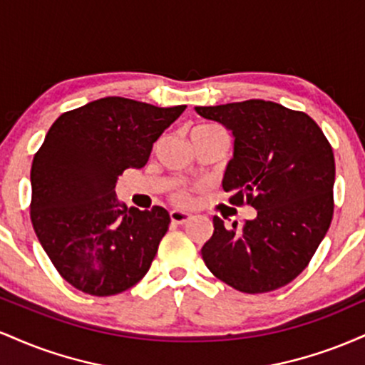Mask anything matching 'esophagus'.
Listing matches in <instances>:
<instances>
[{
  "mask_svg": "<svg viewBox=\"0 0 365 365\" xmlns=\"http://www.w3.org/2000/svg\"><path fill=\"white\" fill-rule=\"evenodd\" d=\"M170 217H171V223H175V225H183V223H187L188 220H190V215H188V212H185V211H180V209H173V211L170 212Z\"/></svg>",
  "mask_w": 365,
  "mask_h": 365,
  "instance_id": "34e87169",
  "label": "esophagus"
}]
</instances>
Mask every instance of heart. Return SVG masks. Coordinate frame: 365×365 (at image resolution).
Returning a JSON list of instances; mask_svg holds the SVG:
<instances>
[{"instance_id":"b5f03b06","label":"heart","mask_w":365,"mask_h":365,"mask_svg":"<svg viewBox=\"0 0 365 365\" xmlns=\"http://www.w3.org/2000/svg\"><path fill=\"white\" fill-rule=\"evenodd\" d=\"M197 128H220V127H216V125H200V127H197ZM197 128H194V130H197ZM175 199H177L178 202H187V200H188L187 192L178 190L177 194H175Z\"/></svg>"}]
</instances>
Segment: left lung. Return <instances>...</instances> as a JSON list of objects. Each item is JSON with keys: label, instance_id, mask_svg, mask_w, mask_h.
<instances>
[{"label": "left lung", "instance_id": "obj_1", "mask_svg": "<svg viewBox=\"0 0 365 365\" xmlns=\"http://www.w3.org/2000/svg\"><path fill=\"white\" fill-rule=\"evenodd\" d=\"M233 137L223 188L230 202L250 204L257 216L240 230L212 217L202 247L212 274L235 290L264 293L305 269L333 217L334 156L311 116L262 99L195 106Z\"/></svg>", "mask_w": 365, "mask_h": 365}]
</instances>
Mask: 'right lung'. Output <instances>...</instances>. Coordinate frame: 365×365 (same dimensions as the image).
Wrapping results in <instances>:
<instances>
[{"instance_id": "1", "label": "right lung", "mask_w": 365, "mask_h": 365, "mask_svg": "<svg viewBox=\"0 0 365 365\" xmlns=\"http://www.w3.org/2000/svg\"><path fill=\"white\" fill-rule=\"evenodd\" d=\"M185 108L113 96L63 113L49 128L32 161L31 220L58 273L77 290L116 295L149 271L168 211L127 209L115 187L125 170L145 166Z\"/></svg>"}]
</instances>
